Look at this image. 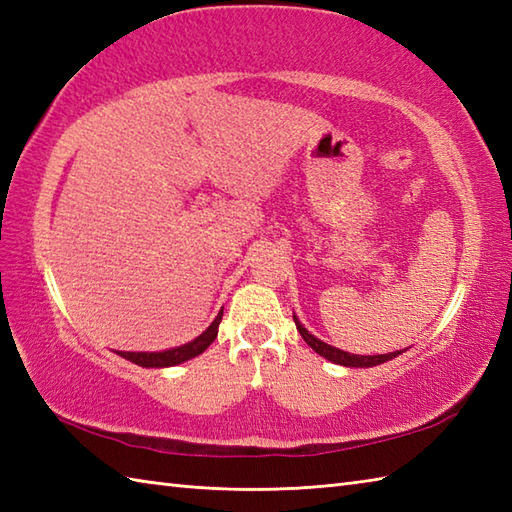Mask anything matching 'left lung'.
<instances>
[{
	"instance_id": "obj_1",
	"label": "left lung",
	"mask_w": 512,
	"mask_h": 512,
	"mask_svg": "<svg viewBox=\"0 0 512 512\" xmlns=\"http://www.w3.org/2000/svg\"><path fill=\"white\" fill-rule=\"evenodd\" d=\"M292 319H295V325L299 334L303 336V341H306L314 352H317L319 356L328 358L330 363H336V365H343V367H376L380 363H387L391 361V358H396L398 354H402L405 350H398V352H389V354H374V356H363V354H350V352H343L339 350V347L334 345H328L323 343L321 339H317V336L310 334L306 328H303L301 321L292 314Z\"/></svg>"
}]
</instances>
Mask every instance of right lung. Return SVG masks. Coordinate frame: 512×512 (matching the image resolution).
<instances>
[{"mask_svg":"<svg viewBox=\"0 0 512 512\" xmlns=\"http://www.w3.org/2000/svg\"><path fill=\"white\" fill-rule=\"evenodd\" d=\"M222 314H224V310L217 312L213 323L198 336V339H193L180 347H171V350H162V352H116V354L127 358V361H132L134 365H140V367H173V365H180L184 361H191V358L200 356L206 347L215 341L217 328H220V321H222Z\"/></svg>","mask_w":512,"mask_h":512,"instance_id":"obj_1","label":"right lung"}]
</instances>
